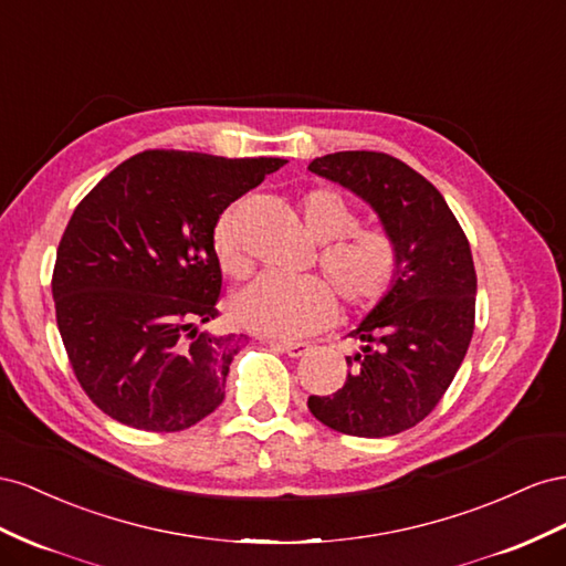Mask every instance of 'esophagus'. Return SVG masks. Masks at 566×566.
Masks as SVG:
<instances>
[{"instance_id": "obj_1", "label": "esophagus", "mask_w": 566, "mask_h": 566, "mask_svg": "<svg viewBox=\"0 0 566 566\" xmlns=\"http://www.w3.org/2000/svg\"><path fill=\"white\" fill-rule=\"evenodd\" d=\"M268 344L272 348L286 353V355H292V358H301V355H305V353L311 350V346L303 344V342H268Z\"/></svg>"}]
</instances>
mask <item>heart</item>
<instances>
[{"label":"heart","instance_id":"1","mask_svg":"<svg viewBox=\"0 0 566 566\" xmlns=\"http://www.w3.org/2000/svg\"><path fill=\"white\" fill-rule=\"evenodd\" d=\"M301 222L319 244L317 263L350 308H373L391 292L400 272L398 241L379 228H355L358 213L334 189H313L301 199ZM216 249L222 268L244 274L249 261L241 249L234 216H222L216 228ZM234 313L247 327L308 336L327 327L336 301L332 289L313 274L282 277L265 272L253 280L234 301Z\"/></svg>","mask_w":566,"mask_h":566}]
</instances>
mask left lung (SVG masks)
Returning a JSON list of instances; mask_svg holds the SVG:
<instances>
[{
	"mask_svg": "<svg viewBox=\"0 0 566 566\" xmlns=\"http://www.w3.org/2000/svg\"><path fill=\"white\" fill-rule=\"evenodd\" d=\"M311 172L346 187L379 216L400 249V272L358 329L348 377L308 408L334 431L381 439L415 427L436 408L474 334L472 249L441 191L402 160L379 151H336Z\"/></svg>",
	"mask_w": 566,
	"mask_h": 566,
	"instance_id": "8db88e82",
	"label": "left lung"
}]
</instances>
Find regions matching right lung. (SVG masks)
I'll return each mask as SVG.
<instances>
[{
  "label": "right lung",
  "instance_id": "right-lung-1",
  "mask_svg": "<svg viewBox=\"0 0 566 566\" xmlns=\"http://www.w3.org/2000/svg\"><path fill=\"white\" fill-rule=\"evenodd\" d=\"M284 158L142 151L77 203L52 277L56 325L92 402L120 424L182 431L224 398L247 334H216V224Z\"/></svg>",
  "mask_w": 566,
  "mask_h": 566
}]
</instances>
